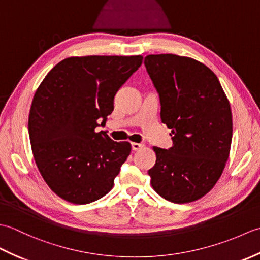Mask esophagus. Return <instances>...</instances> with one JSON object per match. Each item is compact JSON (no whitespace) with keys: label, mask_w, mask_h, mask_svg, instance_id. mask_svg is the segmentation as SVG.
<instances>
[{"label":"esophagus","mask_w":260,"mask_h":260,"mask_svg":"<svg viewBox=\"0 0 260 260\" xmlns=\"http://www.w3.org/2000/svg\"><path fill=\"white\" fill-rule=\"evenodd\" d=\"M143 147H144V145L141 144V143H132V150L133 151H139Z\"/></svg>","instance_id":"1"}]
</instances>
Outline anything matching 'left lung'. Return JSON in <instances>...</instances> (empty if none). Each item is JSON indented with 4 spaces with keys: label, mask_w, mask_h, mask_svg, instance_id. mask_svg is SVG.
Listing matches in <instances>:
<instances>
[{
    "label": "left lung",
    "mask_w": 260,
    "mask_h": 260,
    "mask_svg": "<svg viewBox=\"0 0 260 260\" xmlns=\"http://www.w3.org/2000/svg\"><path fill=\"white\" fill-rule=\"evenodd\" d=\"M161 103V120L171 129L169 150L148 170L153 189L165 200L187 203L206 196L228 161L233 116L217 76L206 64L176 54L144 59Z\"/></svg>",
    "instance_id": "1"
}]
</instances>
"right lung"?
I'll return each mask as SVG.
<instances>
[{
	"instance_id": "1",
	"label": "right lung",
	"mask_w": 260,
	"mask_h": 260,
	"mask_svg": "<svg viewBox=\"0 0 260 260\" xmlns=\"http://www.w3.org/2000/svg\"><path fill=\"white\" fill-rule=\"evenodd\" d=\"M142 61V56L70 57L54 66L37 89L29 115L33 157L63 200L87 204L113 189L132 146L97 133L96 127L106 124L116 92Z\"/></svg>"
}]
</instances>
